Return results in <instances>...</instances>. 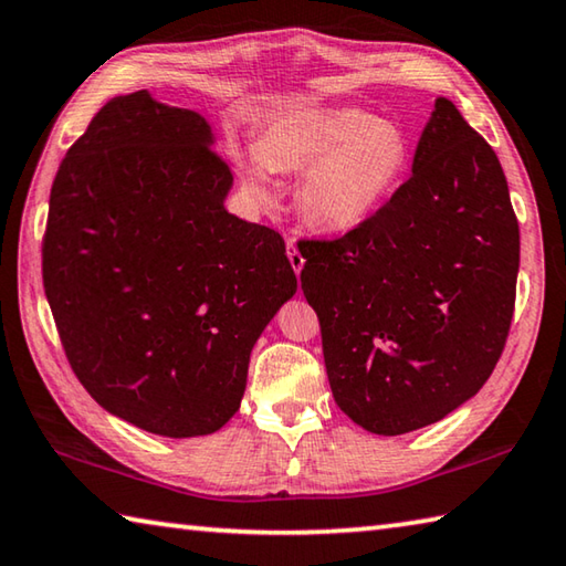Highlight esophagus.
Returning <instances> with one entry per match:
<instances>
[{"label":"esophagus","mask_w":566,"mask_h":566,"mask_svg":"<svg viewBox=\"0 0 566 566\" xmlns=\"http://www.w3.org/2000/svg\"><path fill=\"white\" fill-rule=\"evenodd\" d=\"M285 253H289V261H291V265H293L295 275H301V271H303V263H305V258H303V253H301L298 243H295V241H289V243H285Z\"/></svg>","instance_id":"1"}]
</instances>
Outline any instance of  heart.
I'll use <instances>...</instances> for the list:
<instances>
[{
  "label": "heart",
  "mask_w": 566,
  "mask_h": 566,
  "mask_svg": "<svg viewBox=\"0 0 566 566\" xmlns=\"http://www.w3.org/2000/svg\"><path fill=\"white\" fill-rule=\"evenodd\" d=\"M412 164L408 132L353 106H295L238 158L245 193L275 201V174H301L295 203L323 233H348L380 211Z\"/></svg>",
  "instance_id": "b5f03b06"
}]
</instances>
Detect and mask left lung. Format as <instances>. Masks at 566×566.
<instances>
[{
  "label": "left lung",
  "instance_id": "8db88e82",
  "mask_svg": "<svg viewBox=\"0 0 566 566\" xmlns=\"http://www.w3.org/2000/svg\"><path fill=\"white\" fill-rule=\"evenodd\" d=\"M301 253L333 398L363 430H420L488 382L514 313L520 226L497 154L450 98H434L390 201Z\"/></svg>",
  "mask_w": 566,
  "mask_h": 566
}]
</instances>
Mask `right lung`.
Here are the masks:
<instances>
[{
	"mask_svg": "<svg viewBox=\"0 0 566 566\" xmlns=\"http://www.w3.org/2000/svg\"><path fill=\"white\" fill-rule=\"evenodd\" d=\"M206 116L116 96L59 166L44 291L66 358L106 412L201 438L241 408L265 325L298 291L283 238L226 211Z\"/></svg>",
	"mask_w": 566,
	"mask_h": 566,
	"instance_id": "1",
	"label": "right lung"
}]
</instances>
